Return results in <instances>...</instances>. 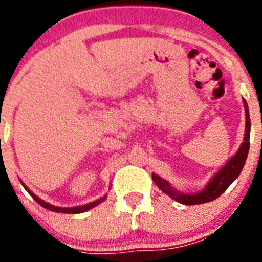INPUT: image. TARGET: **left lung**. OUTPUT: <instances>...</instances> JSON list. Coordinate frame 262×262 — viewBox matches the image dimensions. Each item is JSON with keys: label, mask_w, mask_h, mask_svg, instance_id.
Listing matches in <instances>:
<instances>
[{"label": "left lung", "mask_w": 262, "mask_h": 262, "mask_svg": "<svg viewBox=\"0 0 262 262\" xmlns=\"http://www.w3.org/2000/svg\"><path fill=\"white\" fill-rule=\"evenodd\" d=\"M243 103H244L245 108V133L242 145L239 147L237 152L212 176L209 184L205 186V189H202L198 193L193 194L182 193V191L174 189L166 180L152 173V180H154L155 184L157 185L160 190L163 191V193L168 194L176 202L182 203V205H201V203L211 202V201L216 200L217 196H221L227 190V187L230 186L236 178L239 177L240 173H242L249 151L251 118H249V110L248 105H247V101L243 99Z\"/></svg>", "instance_id": "obj_1"}]
</instances>
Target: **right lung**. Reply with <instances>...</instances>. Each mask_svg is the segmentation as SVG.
Segmentation results:
<instances>
[{
  "label": "right lung",
  "instance_id": "add662e5",
  "mask_svg": "<svg viewBox=\"0 0 262 262\" xmlns=\"http://www.w3.org/2000/svg\"><path fill=\"white\" fill-rule=\"evenodd\" d=\"M20 184L23 185V187L26 189L27 193H29L30 195H31L32 198H34V200H35L36 202H38L39 205L41 206V207H45V209L50 210V211H53V212H61V214H80V212H85V211H88V210L93 209V207L98 206L99 203H102L103 201H105L106 198H107V195H103L102 198H99V200H97V201H93V202L88 203V205L76 206V207H57V206H53V205H51V203L46 202V201L40 200V198H39L38 195H35V194L32 193V191L30 190V189H27L26 185L23 184V182H20Z\"/></svg>",
  "mask_w": 262,
  "mask_h": 262
}]
</instances>
